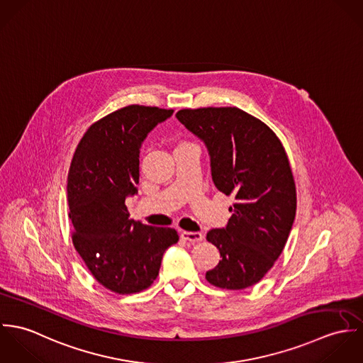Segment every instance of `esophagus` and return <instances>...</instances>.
I'll return each instance as SVG.
<instances>
[{
  "label": "esophagus",
  "mask_w": 363,
  "mask_h": 363,
  "mask_svg": "<svg viewBox=\"0 0 363 363\" xmlns=\"http://www.w3.org/2000/svg\"><path fill=\"white\" fill-rule=\"evenodd\" d=\"M182 239L187 240V242H191V243H197V242H201L204 239L203 233L200 232H189V230H184L182 232Z\"/></svg>",
  "instance_id": "esophagus-1"
}]
</instances>
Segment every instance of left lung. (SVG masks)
Returning <instances> with one entry per match:
<instances>
[{"label": "left lung", "instance_id": "left-lung-1", "mask_svg": "<svg viewBox=\"0 0 363 363\" xmlns=\"http://www.w3.org/2000/svg\"><path fill=\"white\" fill-rule=\"evenodd\" d=\"M176 117L206 143L216 189L235 197L226 228L207 233L222 259L206 278L220 289H246L281 256L295 220L296 187L285 148L265 123L238 107L183 108Z\"/></svg>", "mask_w": 363, "mask_h": 363}]
</instances>
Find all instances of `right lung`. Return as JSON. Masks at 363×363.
I'll list each match as a JSON object with an SVG mask.
<instances>
[{"label": "right lung", "mask_w": 363, "mask_h": 363, "mask_svg": "<svg viewBox=\"0 0 363 363\" xmlns=\"http://www.w3.org/2000/svg\"><path fill=\"white\" fill-rule=\"evenodd\" d=\"M173 110L130 104L95 121L79 141L67 183L72 243L106 289L137 294L159 274L164 250L177 243L172 228L130 219L125 199L137 194L140 148Z\"/></svg>", "instance_id": "1"}]
</instances>
